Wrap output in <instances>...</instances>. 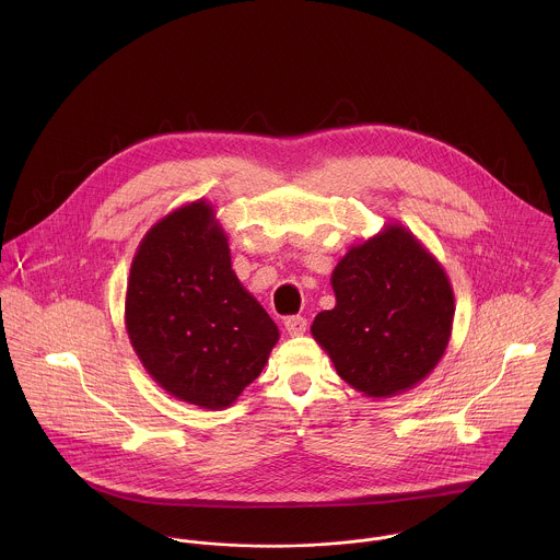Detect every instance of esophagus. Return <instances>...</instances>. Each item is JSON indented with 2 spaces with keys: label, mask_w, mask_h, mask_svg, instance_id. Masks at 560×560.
Masks as SVG:
<instances>
[{
  "label": "esophagus",
  "mask_w": 560,
  "mask_h": 560,
  "mask_svg": "<svg viewBox=\"0 0 560 560\" xmlns=\"http://www.w3.org/2000/svg\"><path fill=\"white\" fill-rule=\"evenodd\" d=\"M284 327H287L289 336H304V334H306L308 323H306L304 317H287V320H284Z\"/></svg>",
  "instance_id": "esophagus-1"
}]
</instances>
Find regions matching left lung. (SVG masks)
I'll return each instance as SVG.
<instances>
[{
    "mask_svg": "<svg viewBox=\"0 0 560 560\" xmlns=\"http://www.w3.org/2000/svg\"><path fill=\"white\" fill-rule=\"evenodd\" d=\"M336 306L313 336L336 373L371 399L420 384L442 360L455 295L440 260L399 222L351 245L331 271Z\"/></svg>",
    "mask_w": 560,
    "mask_h": 560,
    "instance_id": "1",
    "label": "left lung"
}]
</instances>
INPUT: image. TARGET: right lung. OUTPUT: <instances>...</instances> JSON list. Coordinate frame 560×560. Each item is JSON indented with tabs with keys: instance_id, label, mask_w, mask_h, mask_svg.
<instances>
[{
	"instance_id": "right-lung-1",
	"label": "right lung",
	"mask_w": 560,
	"mask_h": 560,
	"mask_svg": "<svg viewBox=\"0 0 560 560\" xmlns=\"http://www.w3.org/2000/svg\"><path fill=\"white\" fill-rule=\"evenodd\" d=\"M125 327L161 388L202 409L231 407L280 338L233 271L229 237L207 200L174 209L140 241Z\"/></svg>"
}]
</instances>
